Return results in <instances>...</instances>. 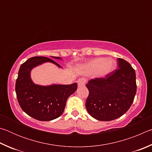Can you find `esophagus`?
<instances>
[{"instance_id": "34e87169", "label": "esophagus", "mask_w": 152, "mask_h": 152, "mask_svg": "<svg viewBox=\"0 0 152 152\" xmlns=\"http://www.w3.org/2000/svg\"><path fill=\"white\" fill-rule=\"evenodd\" d=\"M77 82H78V86H82L84 85V84H85V80H84L83 78H80L77 80Z\"/></svg>"}]
</instances>
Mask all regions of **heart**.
I'll list each match as a JSON object with an SVG mask.
<instances>
[{"label": "heart", "instance_id": "1", "mask_svg": "<svg viewBox=\"0 0 152 152\" xmlns=\"http://www.w3.org/2000/svg\"><path fill=\"white\" fill-rule=\"evenodd\" d=\"M115 63L110 59L96 58L90 61L84 66V70L88 74L96 73L99 76H105L114 70Z\"/></svg>", "mask_w": 152, "mask_h": 152}]
</instances>
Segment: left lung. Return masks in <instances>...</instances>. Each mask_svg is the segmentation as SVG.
<instances>
[{"instance_id":"1","label":"left lung","mask_w":152,"mask_h":152,"mask_svg":"<svg viewBox=\"0 0 152 152\" xmlns=\"http://www.w3.org/2000/svg\"><path fill=\"white\" fill-rule=\"evenodd\" d=\"M117 61L119 68L104 78L91 80L86 85L89 91L86 108L97 120L117 119L127 111L134 100L137 91L135 70L123 59Z\"/></svg>"}]
</instances>
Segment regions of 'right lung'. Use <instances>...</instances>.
Masks as SVG:
<instances>
[{"instance_id": "obj_1", "label": "right lung", "mask_w": 152, "mask_h": 152, "mask_svg": "<svg viewBox=\"0 0 152 152\" xmlns=\"http://www.w3.org/2000/svg\"><path fill=\"white\" fill-rule=\"evenodd\" d=\"M48 61L61 67L50 58L42 56L31 58L20 66L15 84L17 101L22 110L30 117L42 121L60 117L65 109L68 98L77 89L76 82L67 85L52 84L47 86L33 83L30 76L31 70Z\"/></svg>"}]
</instances>
